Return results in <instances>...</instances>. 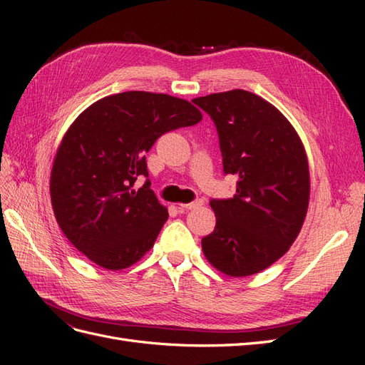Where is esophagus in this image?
Here are the masks:
<instances>
[{"label":"esophagus","instance_id":"1","mask_svg":"<svg viewBox=\"0 0 365 365\" xmlns=\"http://www.w3.org/2000/svg\"><path fill=\"white\" fill-rule=\"evenodd\" d=\"M202 204H204V200H195L190 204H181L178 208L180 210H196V208H200Z\"/></svg>","mask_w":365,"mask_h":365}]
</instances>
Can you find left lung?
<instances>
[{"label": "left lung", "instance_id": "obj_1", "mask_svg": "<svg viewBox=\"0 0 365 365\" xmlns=\"http://www.w3.org/2000/svg\"><path fill=\"white\" fill-rule=\"evenodd\" d=\"M217 130L225 175L236 193L212 200L216 215L202 251L216 269L245 277L267 269L300 233L309 204V165L300 137L277 108L233 90L192 101Z\"/></svg>", "mask_w": 365, "mask_h": 365}]
</instances>
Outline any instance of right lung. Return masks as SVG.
Listing matches in <instances>:
<instances>
[{
  "instance_id": "right-lung-1",
  "label": "right lung",
  "mask_w": 365,
  "mask_h": 365,
  "mask_svg": "<svg viewBox=\"0 0 365 365\" xmlns=\"http://www.w3.org/2000/svg\"><path fill=\"white\" fill-rule=\"evenodd\" d=\"M201 120L187 101L145 91L85 109L62 138L50 178L53 212L71 244L113 271L145 256L169 216L150 190L146 152L165 132ZM141 175L147 181L135 191Z\"/></svg>"
}]
</instances>
